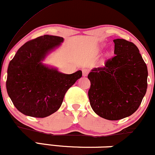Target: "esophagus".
<instances>
[{"mask_svg":"<svg viewBox=\"0 0 155 155\" xmlns=\"http://www.w3.org/2000/svg\"><path fill=\"white\" fill-rule=\"evenodd\" d=\"M89 72H90V71L88 70V69H83L82 70V74H83V76H87L88 75V74H89Z\"/></svg>","mask_w":155,"mask_h":155,"instance_id":"obj_1","label":"esophagus"}]
</instances>
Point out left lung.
Segmentation results:
<instances>
[{
	"instance_id": "obj_1",
	"label": "left lung",
	"mask_w": 155,
	"mask_h": 155,
	"mask_svg": "<svg viewBox=\"0 0 155 155\" xmlns=\"http://www.w3.org/2000/svg\"><path fill=\"white\" fill-rule=\"evenodd\" d=\"M114 56L88 74L90 103L98 116L119 120L132 115L147 89L148 71L138 47L124 39L114 40Z\"/></svg>"
}]
</instances>
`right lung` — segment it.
<instances>
[{"label": "right lung", "mask_w": 155, "mask_h": 155, "mask_svg": "<svg viewBox=\"0 0 155 155\" xmlns=\"http://www.w3.org/2000/svg\"><path fill=\"white\" fill-rule=\"evenodd\" d=\"M63 38L44 35L26 42L10 61L6 90L17 109L27 116L44 118L59 109L69 88L82 76L81 71L65 74L41 63Z\"/></svg>", "instance_id": "obj_1"}]
</instances>
